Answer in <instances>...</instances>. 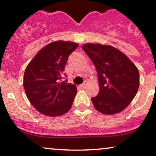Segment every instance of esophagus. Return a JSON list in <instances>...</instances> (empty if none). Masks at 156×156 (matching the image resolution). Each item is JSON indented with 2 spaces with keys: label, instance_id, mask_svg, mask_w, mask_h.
Wrapping results in <instances>:
<instances>
[{
  "label": "esophagus",
  "instance_id": "1",
  "mask_svg": "<svg viewBox=\"0 0 156 156\" xmlns=\"http://www.w3.org/2000/svg\"><path fill=\"white\" fill-rule=\"evenodd\" d=\"M86 86H87V81H84L83 83L81 84V85L80 86V87H81V88H85L86 87Z\"/></svg>",
  "mask_w": 156,
  "mask_h": 156
}]
</instances>
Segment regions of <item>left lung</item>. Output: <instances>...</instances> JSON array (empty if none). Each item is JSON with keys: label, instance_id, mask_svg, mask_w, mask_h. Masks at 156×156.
<instances>
[{"label": "left lung", "instance_id": "1", "mask_svg": "<svg viewBox=\"0 0 156 156\" xmlns=\"http://www.w3.org/2000/svg\"><path fill=\"white\" fill-rule=\"evenodd\" d=\"M82 49L98 74L100 92L91 98L98 112L114 114L130 104L139 87L138 69L124 53L110 45L86 44Z\"/></svg>", "mask_w": 156, "mask_h": 156}]
</instances>
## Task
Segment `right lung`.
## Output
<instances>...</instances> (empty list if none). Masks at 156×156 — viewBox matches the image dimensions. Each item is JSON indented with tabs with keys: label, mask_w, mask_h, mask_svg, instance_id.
<instances>
[{
	"label": "right lung",
	"mask_w": 156,
	"mask_h": 156,
	"mask_svg": "<svg viewBox=\"0 0 156 156\" xmlns=\"http://www.w3.org/2000/svg\"><path fill=\"white\" fill-rule=\"evenodd\" d=\"M78 46L70 42H51L40 50L27 66L23 78L27 98L42 114L61 116L72 106L77 93L76 85L60 80L63 78L69 55Z\"/></svg>",
	"instance_id": "obj_1"
}]
</instances>
